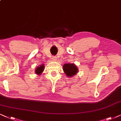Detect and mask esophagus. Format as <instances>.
Returning <instances> with one entry per match:
<instances>
[{"label": "esophagus", "instance_id": "1", "mask_svg": "<svg viewBox=\"0 0 121 121\" xmlns=\"http://www.w3.org/2000/svg\"><path fill=\"white\" fill-rule=\"evenodd\" d=\"M51 59H52L53 60H56V57H55V56H52Z\"/></svg>", "mask_w": 121, "mask_h": 121}]
</instances>
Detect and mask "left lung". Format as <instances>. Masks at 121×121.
<instances>
[{
  "label": "left lung",
  "instance_id": "obj_1",
  "mask_svg": "<svg viewBox=\"0 0 121 121\" xmlns=\"http://www.w3.org/2000/svg\"><path fill=\"white\" fill-rule=\"evenodd\" d=\"M63 70L67 77H71L78 72V68L74 64H65L63 66Z\"/></svg>",
  "mask_w": 121,
  "mask_h": 121
}]
</instances>
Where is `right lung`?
<instances>
[{"label":"right lung","instance_id":"add662e5","mask_svg":"<svg viewBox=\"0 0 121 121\" xmlns=\"http://www.w3.org/2000/svg\"><path fill=\"white\" fill-rule=\"evenodd\" d=\"M44 64H43V65H40V66H38L36 69V70H35V73L38 74V75H41V73L43 72V71H44Z\"/></svg>","mask_w":121,"mask_h":121}]
</instances>
